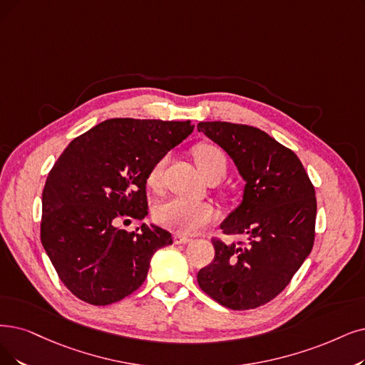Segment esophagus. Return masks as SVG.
Returning <instances> with one entry per match:
<instances>
[{
	"mask_svg": "<svg viewBox=\"0 0 365 365\" xmlns=\"http://www.w3.org/2000/svg\"><path fill=\"white\" fill-rule=\"evenodd\" d=\"M190 241H192V238L187 237V235H182V233H178V235H175V242H177V244H187V242H190Z\"/></svg>",
	"mask_w": 365,
	"mask_h": 365,
	"instance_id": "34e87169",
	"label": "esophagus"
}]
</instances>
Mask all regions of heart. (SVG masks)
<instances>
[{
  "instance_id": "b5f03b06",
  "label": "heart",
  "mask_w": 365,
  "mask_h": 365,
  "mask_svg": "<svg viewBox=\"0 0 365 365\" xmlns=\"http://www.w3.org/2000/svg\"><path fill=\"white\" fill-rule=\"evenodd\" d=\"M193 157L199 170L205 175L207 178L211 177V175H222V177L225 175L227 166L226 155L220 148L215 147V145H197L193 150ZM165 163V157L158 158L147 175V184L153 190H157V188L162 185ZM154 215L155 220L168 229L182 233H195L214 220L215 210L208 202L170 197L160 203V205H157Z\"/></svg>"
}]
</instances>
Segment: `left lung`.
I'll list each match as a JSON object with an SVG mask.
<instances>
[{"label": "left lung", "mask_w": 365, "mask_h": 365, "mask_svg": "<svg viewBox=\"0 0 365 365\" xmlns=\"http://www.w3.org/2000/svg\"><path fill=\"white\" fill-rule=\"evenodd\" d=\"M197 130L222 147L245 181L242 200L220 225L245 245L212 240L215 256L197 272L200 289L230 310L269 302L292 280L313 249L314 187L294 151L262 130L202 121Z\"/></svg>", "instance_id": "obj_1"}]
</instances>
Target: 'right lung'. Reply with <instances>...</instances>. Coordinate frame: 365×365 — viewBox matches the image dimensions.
I'll return each mask as SVG.
<instances>
[{"instance_id": "right-lung-1", "label": "right lung", "mask_w": 365, "mask_h": 365, "mask_svg": "<svg viewBox=\"0 0 365 365\" xmlns=\"http://www.w3.org/2000/svg\"><path fill=\"white\" fill-rule=\"evenodd\" d=\"M190 121L112 118L73 139L41 195V244L64 286L79 299L108 305L147 279L153 255L172 244L155 225L138 232L120 222L148 214L147 175L180 145Z\"/></svg>"}]
</instances>
